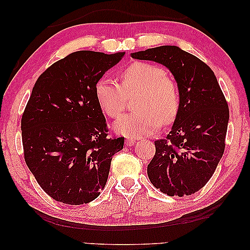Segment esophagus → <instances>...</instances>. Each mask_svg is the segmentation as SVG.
<instances>
[{
    "mask_svg": "<svg viewBox=\"0 0 250 250\" xmlns=\"http://www.w3.org/2000/svg\"><path fill=\"white\" fill-rule=\"evenodd\" d=\"M135 141H136V139H134V138H128V139H126V145L127 146H133L135 143Z\"/></svg>",
    "mask_w": 250,
    "mask_h": 250,
    "instance_id": "1",
    "label": "esophagus"
}]
</instances>
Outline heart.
Here are the masks:
<instances>
[{
    "label": "heart",
    "mask_w": 250,
    "mask_h": 250,
    "mask_svg": "<svg viewBox=\"0 0 250 250\" xmlns=\"http://www.w3.org/2000/svg\"><path fill=\"white\" fill-rule=\"evenodd\" d=\"M157 64L134 61L119 71L121 85L108 76L95 82L94 93L102 111L118 118L125 110L127 98L139 95L134 114L125 115L115 123V131L129 138L156 132L162 124L175 122L181 109L179 85Z\"/></svg>",
    "instance_id": "heart-1"
}]
</instances>
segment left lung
<instances>
[{
  "label": "left lung",
  "mask_w": 250,
  "mask_h": 250,
  "mask_svg": "<svg viewBox=\"0 0 250 250\" xmlns=\"http://www.w3.org/2000/svg\"><path fill=\"white\" fill-rule=\"evenodd\" d=\"M163 63L181 91L180 114L165 139L155 141L148 176L167 196L196 193L210 180L225 149L229 105L214 71L193 54L174 45L132 53Z\"/></svg>",
  "instance_id": "8db88e82"
}]
</instances>
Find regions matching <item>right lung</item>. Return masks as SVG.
Returning <instances> with one entry per match:
<instances>
[{
  "label": "right lung",
  "instance_id": "1",
  "mask_svg": "<svg viewBox=\"0 0 250 250\" xmlns=\"http://www.w3.org/2000/svg\"><path fill=\"white\" fill-rule=\"evenodd\" d=\"M125 52L77 51L37 78L21 117L25 162L54 200L83 205L107 183L124 138L110 135L94 85Z\"/></svg>",
  "mask_w": 250,
  "mask_h": 250
}]
</instances>
